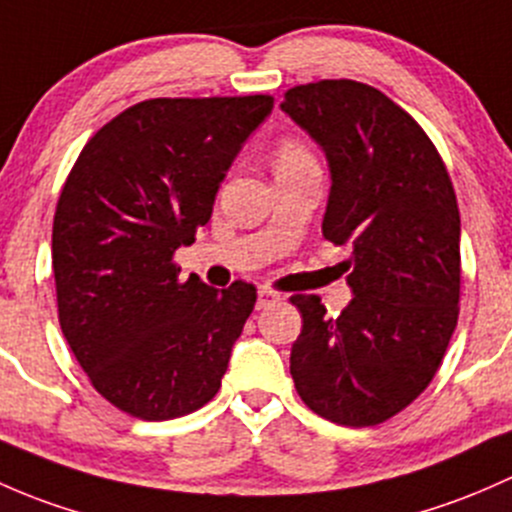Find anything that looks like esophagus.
<instances>
[{
	"mask_svg": "<svg viewBox=\"0 0 512 512\" xmlns=\"http://www.w3.org/2000/svg\"><path fill=\"white\" fill-rule=\"evenodd\" d=\"M278 300H281V295L268 291V288H261V291H258V298H256V308L258 310L271 308V305H276Z\"/></svg>",
	"mask_w": 512,
	"mask_h": 512,
	"instance_id": "obj_1",
	"label": "esophagus"
}]
</instances>
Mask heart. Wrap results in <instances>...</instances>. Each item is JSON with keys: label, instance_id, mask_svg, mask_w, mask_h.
<instances>
[{"label": "heart", "instance_id": "1", "mask_svg": "<svg viewBox=\"0 0 512 512\" xmlns=\"http://www.w3.org/2000/svg\"><path fill=\"white\" fill-rule=\"evenodd\" d=\"M273 165H276V172L293 170V167H305L315 165V155L308 150L305 142L298 138H281L276 145V152H273Z\"/></svg>", "mask_w": 512, "mask_h": 512}]
</instances>
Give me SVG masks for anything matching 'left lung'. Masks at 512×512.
I'll list each match as a JSON object with an SVG mask.
<instances>
[{
    "label": "left lung",
    "instance_id": "1",
    "mask_svg": "<svg viewBox=\"0 0 512 512\" xmlns=\"http://www.w3.org/2000/svg\"><path fill=\"white\" fill-rule=\"evenodd\" d=\"M281 108L330 165L323 236L350 244L355 298L330 318L293 295L291 374L305 407L342 426L392 419L429 387L458 323L461 217L444 160L407 110L367 83L318 81Z\"/></svg>",
    "mask_w": 512,
    "mask_h": 512
}]
</instances>
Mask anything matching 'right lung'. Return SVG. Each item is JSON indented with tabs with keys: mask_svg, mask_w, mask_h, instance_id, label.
<instances>
[{
	"mask_svg": "<svg viewBox=\"0 0 512 512\" xmlns=\"http://www.w3.org/2000/svg\"><path fill=\"white\" fill-rule=\"evenodd\" d=\"M271 96L152 98L86 142L54 214L59 323L100 397L142 421L219 392L256 286L179 281L172 258L212 217L221 179Z\"/></svg>",
	"mask_w": 512,
	"mask_h": 512,
	"instance_id": "right-lung-1",
	"label": "right lung"
}]
</instances>
